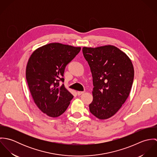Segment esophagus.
<instances>
[{"instance_id":"1","label":"esophagus","mask_w":157,"mask_h":157,"mask_svg":"<svg viewBox=\"0 0 157 157\" xmlns=\"http://www.w3.org/2000/svg\"><path fill=\"white\" fill-rule=\"evenodd\" d=\"M85 92L84 91H77V94L78 95H82V94H83Z\"/></svg>"}]
</instances>
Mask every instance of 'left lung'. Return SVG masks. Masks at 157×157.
<instances>
[{"mask_svg":"<svg viewBox=\"0 0 157 157\" xmlns=\"http://www.w3.org/2000/svg\"><path fill=\"white\" fill-rule=\"evenodd\" d=\"M93 78V100L90 112L100 120L114 115L121 108L131 90L134 69L126 53L113 45L83 47Z\"/></svg>","mask_w":157,"mask_h":157,"instance_id":"left-lung-1","label":"left lung"}]
</instances>
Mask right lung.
Masks as SVG:
<instances>
[{"mask_svg": "<svg viewBox=\"0 0 157 157\" xmlns=\"http://www.w3.org/2000/svg\"><path fill=\"white\" fill-rule=\"evenodd\" d=\"M81 47L51 43L36 49L26 67V78L31 96L39 109L56 118L63 113L73 98L59 82H64L65 67L80 52Z\"/></svg>", "mask_w": 157, "mask_h": 157, "instance_id": "add662e5", "label": "right lung"}]
</instances>
